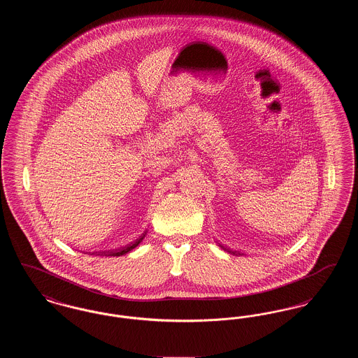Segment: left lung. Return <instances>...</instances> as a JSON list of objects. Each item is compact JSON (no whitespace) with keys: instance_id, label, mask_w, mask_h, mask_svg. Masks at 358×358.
Wrapping results in <instances>:
<instances>
[{"instance_id":"obj_1","label":"left lung","mask_w":358,"mask_h":358,"mask_svg":"<svg viewBox=\"0 0 358 358\" xmlns=\"http://www.w3.org/2000/svg\"><path fill=\"white\" fill-rule=\"evenodd\" d=\"M217 245L222 248V250H224L225 252H228V254H232V255L235 256H241L243 254H240V252H238V251H231V250H228V248H225L222 244H220V243H217Z\"/></svg>"}]
</instances>
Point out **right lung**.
<instances>
[{
    "mask_svg": "<svg viewBox=\"0 0 358 358\" xmlns=\"http://www.w3.org/2000/svg\"><path fill=\"white\" fill-rule=\"evenodd\" d=\"M148 234V229H145L138 238L129 241L127 244L124 245H120L118 248H114V250H102V251H94V252H83V254H88V255H96V256H122L124 254H127L129 251H131L133 248H136V245L143 240V238L146 236Z\"/></svg>",
    "mask_w": 358,
    "mask_h": 358,
    "instance_id": "obj_1",
    "label": "right lung"
}]
</instances>
